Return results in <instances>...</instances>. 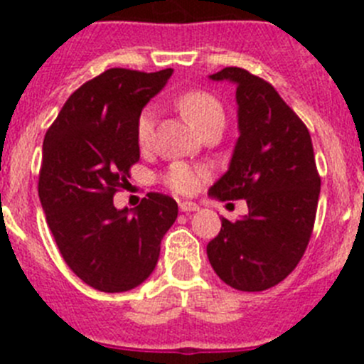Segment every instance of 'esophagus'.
<instances>
[{
	"mask_svg": "<svg viewBox=\"0 0 364 364\" xmlns=\"http://www.w3.org/2000/svg\"><path fill=\"white\" fill-rule=\"evenodd\" d=\"M180 211H184V213H191V211H198V205L195 202H180L178 204Z\"/></svg>",
	"mask_w": 364,
	"mask_h": 364,
	"instance_id": "1",
	"label": "esophagus"
}]
</instances>
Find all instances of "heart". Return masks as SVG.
<instances>
[{
  "instance_id": "heart-1",
  "label": "heart",
  "mask_w": 364,
  "mask_h": 364,
  "mask_svg": "<svg viewBox=\"0 0 364 364\" xmlns=\"http://www.w3.org/2000/svg\"><path fill=\"white\" fill-rule=\"evenodd\" d=\"M176 107L184 114L186 120L202 133L215 124L224 125V107L217 96L208 91H188L176 98ZM154 129V111L144 109L136 122V142L146 149L151 144ZM204 169L191 167L188 164H173L166 173V184L180 195H191L200 188L205 180Z\"/></svg>"
}]
</instances>
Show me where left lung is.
<instances>
[{
  "label": "left lung",
  "instance_id": "obj_1",
  "mask_svg": "<svg viewBox=\"0 0 364 364\" xmlns=\"http://www.w3.org/2000/svg\"><path fill=\"white\" fill-rule=\"evenodd\" d=\"M210 78L235 83L239 105L230 169L211 186L210 197L244 198L247 215L237 222L222 218L208 259L235 290H268L294 272L314 231L321 176L311 138L272 83L240 67Z\"/></svg>",
  "mask_w": 364,
  "mask_h": 364
}]
</instances>
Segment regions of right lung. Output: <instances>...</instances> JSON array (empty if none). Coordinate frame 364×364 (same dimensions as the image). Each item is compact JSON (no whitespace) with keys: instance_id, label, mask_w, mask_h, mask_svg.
Segmentation results:
<instances>
[{"instance_id":"1","label":"right lung","mask_w":364,"mask_h":364,"mask_svg":"<svg viewBox=\"0 0 364 364\" xmlns=\"http://www.w3.org/2000/svg\"><path fill=\"white\" fill-rule=\"evenodd\" d=\"M171 74L105 70L69 96L45 134L38 195L47 224L67 266L105 294L149 277L178 215L162 193H147L133 211L112 204L140 160L138 117Z\"/></svg>"}]
</instances>
